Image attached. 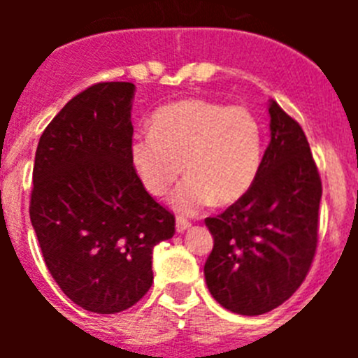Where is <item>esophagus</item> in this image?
<instances>
[{"label":"esophagus","mask_w":358,"mask_h":358,"mask_svg":"<svg viewBox=\"0 0 358 358\" xmlns=\"http://www.w3.org/2000/svg\"><path fill=\"white\" fill-rule=\"evenodd\" d=\"M189 226H192V224H189L188 220H185V218H177V220H176V231H177V233H185V231L188 229Z\"/></svg>","instance_id":"1"}]
</instances>
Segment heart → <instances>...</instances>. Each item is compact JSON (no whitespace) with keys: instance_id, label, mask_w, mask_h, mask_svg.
<instances>
[{"instance_id":"heart-1","label":"heart","mask_w":358,"mask_h":358,"mask_svg":"<svg viewBox=\"0 0 358 358\" xmlns=\"http://www.w3.org/2000/svg\"><path fill=\"white\" fill-rule=\"evenodd\" d=\"M265 148V129L245 106L192 98L161 107L150 120V132L132 140L129 156L141 185L163 195L188 173L170 204L181 215L202 208L233 204L255 185Z\"/></svg>"}]
</instances>
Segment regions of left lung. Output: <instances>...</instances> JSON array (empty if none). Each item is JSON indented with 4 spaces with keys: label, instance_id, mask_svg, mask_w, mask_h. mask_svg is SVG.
<instances>
[{
    "label": "left lung",
    "instance_id": "1",
    "mask_svg": "<svg viewBox=\"0 0 358 358\" xmlns=\"http://www.w3.org/2000/svg\"><path fill=\"white\" fill-rule=\"evenodd\" d=\"M271 141L255 185L206 218L213 251L204 265L211 296L240 315H262L303 283L317 248L322 186L299 123L268 102Z\"/></svg>",
    "mask_w": 358,
    "mask_h": 358
}]
</instances>
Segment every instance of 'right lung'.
Instances as JSON below:
<instances>
[{
  "label": "right lung",
  "mask_w": 358,
  "mask_h": 358,
  "mask_svg": "<svg viewBox=\"0 0 358 358\" xmlns=\"http://www.w3.org/2000/svg\"><path fill=\"white\" fill-rule=\"evenodd\" d=\"M136 85L102 82L71 98L41 136L30 220L50 274L94 314L131 308L154 280L152 251L176 218L147 194L129 156Z\"/></svg>",
  "instance_id": "obj_1"
}]
</instances>
